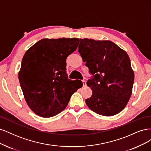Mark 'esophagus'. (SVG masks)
I'll use <instances>...</instances> for the list:
<instances>
[{
	"label": "esophagus",
	"mask_w": 151,
	"mask_h": 151,
	"mask_svg": "<svg viewBox=\"0 0 151 151\" xmlns=\"http://www.w3.org/2000/svg\"><path fill=\"white\" fill-rule=\"evenodd\" d=\"M83 86L84 87H86L87 85H86V82L84 80V81H83Z\"/></svg>",
	"instance_id": "obj_1"
}]
</instances>
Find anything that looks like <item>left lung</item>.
I'll use <instances>...</instances> for the list:
<instances>
[{
    "label": "left lung",
    "mask_w": 151,
    "mask_h": 151,
    "mask_svg": "<svg viewBox=\"0 0 151 151\" xmlns=\"http://www.w3.org/2000/svg\"><path fill=\"white\" fill-rule=\"evenodd\" d=\"M78 51L93 77L87 82L93 94L88 106L99 115L110 116L129 102L134 73L126 52L111 41L80 39Z\"/></svg>",
    "instance_id": "obj_1"
}]
</instances>
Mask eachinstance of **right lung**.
Masks as SVG:
<instances>
[{"label":"right lung","mask_w":151,"mask_h":151,"mask_svg":"<svg viewBox=\"0 0 151 151\" xmlns=\"http://www.w3.org/2000/svg\"><path fill=\"white\" fill-rule=\"evenodd\" d=\"M79 39H42L22 58L19 80L26 101L36 115L52 117L62 111L73 93L83 86L68 79L66 58Z\"/></svg>","instance_id":"right-lung-1"}]
</instances>
